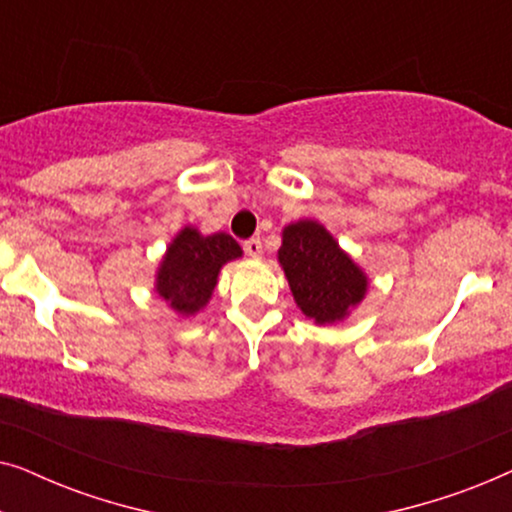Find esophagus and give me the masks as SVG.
Segmentation results:
<instances>
[{"label":"esophagus","mask_w":512,"mask_h":512,"mask_svg":"<svg viewBox=\"0 0 512 512\" xmlns=\"http://www.w3.org/2000/svg\"><path fill=\"white\" fill-rule=\"evenodd\" d=\"M244 251H247V256L258 258L263 254V242L258 237H251V240L244 242Z\"/></svg>","instance_id":"1"}]
</instances>
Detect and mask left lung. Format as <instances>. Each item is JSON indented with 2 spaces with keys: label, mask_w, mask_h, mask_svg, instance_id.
<instances>
[{
  "label": "left lung",
  "mask_w": 512,
  "mask_h": 512,
  "mask_svg": "<svg viewBox=\"0 0 512 512\" xmlns=\"http://www.w3.org/2000/svg\"><path fill=\"white\" fill-rule=\"evenodd\" d=\"M277 261L300 312L319 326L347 319L368 293L366 272L319 221L289 223Z\"/></svg>",
  "instance_id": "left-lung-1"
}]
</instances>
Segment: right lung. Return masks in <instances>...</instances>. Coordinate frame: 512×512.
Returning <instances> with one entry per match:
<instances>
[{"instance_id":"1","label":"right lung","mask_w":512,"mask_h":512,"mask_svg":"<svg viewBox=\"0 0 512 512\" xmlns=\"http://www.w3.org/2000/svg\"><path fill=\"white\" fill-rule=\"evenodd\" d=\"M240 256V244L228 233L202 235L184 226L158 265L156 293L181 317H193L212 298L223 265Z\"/></svg>"}]
</instances>
